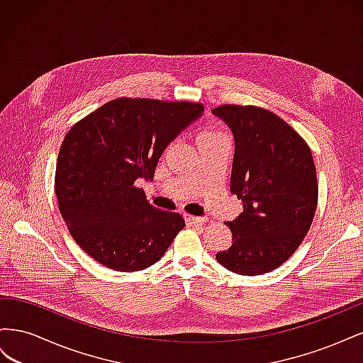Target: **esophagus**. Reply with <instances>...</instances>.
Returning a JSON list of instances; mask_svg holds the SVG:
<instances>
[{
    "label": "esophagus",
    "mask_w": 363,
    "mask_h": 363,
    "mask_svg": "<svg viewBox=\"0 0 363 363\" xmlns=\"http://www.w3.org/2000/svg\"><path fill=\"white\" fill-rule=\"evenodd\" d=\"M184 221L188 225H203L206 223L204 218H196V216H191V215H184Z\"/></svg>",
    "instance_id": "1"
}]
</instances>
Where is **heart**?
<instances>
[{"instance_id": "heart-1", "label": "heart", "mask_w": 363, "mask_h": 363, "mask_svg": "<svg viewBox=\"0 0 363 363\" xmlns=\"http://www.w3.org/2000/svg\"><path fill=\"white\" fill-rule=\"evenodd\" d=\"M223 135H219L218 131H213V130H203L201 133L199 135V142H204V140H212V139H216V138H221Z\"/></svg>"}]
</instances>
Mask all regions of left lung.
Listing matches in <instances>:
<instances>
[{
	"instance_id": "8db88e82",
	"label": "left lung",
	"mask_w": 363,
	"mask_h": 363,
	"mask_svg": "<svg viewBox=\"0 0 363 363\" xmlns=\"http://www.w3.org/2000/svg\"><path fill=\"white\" fill-rule=\"evenodd\" d=\"M212 113L235 138L230 192L244 212L227 223L232 247L216 260L240 276L279 268L309 232L318 204L311 148L284 121L265 108L224 104Z\"/></svg>"
}]
</instances>
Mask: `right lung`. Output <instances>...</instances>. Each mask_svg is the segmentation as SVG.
<instances>
[{"instance_id":"1","label":"right lung","mask_w":363,"mask_h":363,"mask_svg":"<svg viewBox=\"0 0 363 363\" xmlns=\"http://www.w3.org/2000/svg\"><path fill=\"white\" fill-rule=\"evenodd\" d=\"M203 111L199 103L116 98L65 136L54 180L59 208L75 242L98 263L145 269L184 227L182 215L151 206L135 182L155 177L164 148Z\"/></svg>"}]
</instances>
